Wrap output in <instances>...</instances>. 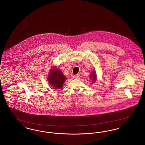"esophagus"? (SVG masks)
<instances>
[{
    "label": "esophagus",
    "instance_id": "34e87169",
    "mask_svg": "<svg viewBox=\"0 0 145 145\" xmlns=\"http://www.w3.org/2000/svg\"><path fill=\"white\" fill-rule=\"evenodd\" d=\"M81 76H80V74H76L74 76V78H76V79H80V78Z\"/></svg>",
    "mask_w": 145,
    "mask_h": 145
}]
</instances>
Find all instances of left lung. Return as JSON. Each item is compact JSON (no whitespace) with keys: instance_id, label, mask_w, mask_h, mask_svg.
Wrapping results in <instances>:
<instances>
[{"instance_id":"1","label":"left lung","mask_w":145,"mask_h":145,"mask_svg":"<svg viewBox=\"0 0 145 145\" xmlns=\"http://www.w3.org/2000/svg\"><path fill=\"white\" fill-rule=\"evenodd\" d=\"M90 78L91 80H92V82H93V83H95L96 80V73L95 71H93L91 73V75H90Z\"/></svg>"}]
</instances>
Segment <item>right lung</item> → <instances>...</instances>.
Returning a JSON list of instances; mask_svg holds the SVG:
<instances>
[{"label":"right lung","instance_id":"obj_1","mask_svg":"<svg viewBox=\"0 0 145 145\" xmlns=\"http://www.w3.org/2000/svg\"><path fill=\"white\" fill-rule=\"evenodd\" d=\"M66 79L62 71L56 68L52 67L49 72L48 81L49 83L56 89H61L63 84Z\"/></svg>","mask_w":145,"mask_h":145}]
</instances>
